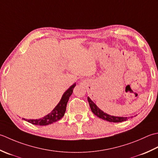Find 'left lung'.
Here are the masks:
<instances>
[{"label":"left lung","instance_id":"left-lung-1","mask_svg":"<svg viewBox=\"0 0 158 158\" xmlns=\"http://www.w3.org/2000/svg\"><path fill=\"white\" fill-rule=\"evenodd\" d=\"M88 102L89 103L90 108L91 109V111L95 115L97 116L98 117L102 118L105 121H107L109 122H113V123H119V122H123L128 119V117H114V116H111L110 114H108L105 113L104 112L101 110L97 106H96L93 102L90 99L89 97L87 98ZM130 118V117H129Z\"/></svg>","mask_w":158,"mask_h":158}]
</instances>
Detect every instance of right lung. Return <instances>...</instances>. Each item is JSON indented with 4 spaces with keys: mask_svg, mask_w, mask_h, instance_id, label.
Wrapping results in <instances>:
<instances>
[{
    "mask_svg": "<svg viewBox=\"0 0 158 158\" xmlns=\"http://www.w3.org/2000/svg\"><path fill=\"white\" fill-rule=\"evenodd\" d=\"M75 86L76 84H73L64 93L59 104L50 113L45 116L44 117L39 118V119H26V118H23V119L28 121V123L36 125H47L60 120L65 114L67 102H68L71 95L72 94L73 89L75 87Z\"/></svg>",
    "mask_w": 158,
    "mask_h": 158,
    "instance_id": "obj_1",
    "label": "right lung"
}]
</instances>
